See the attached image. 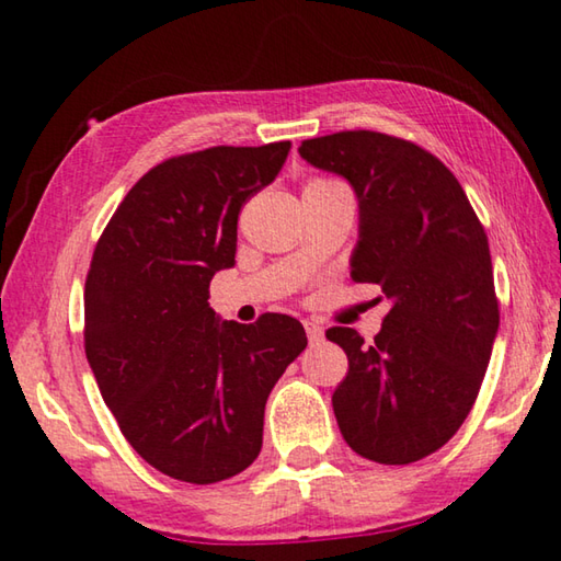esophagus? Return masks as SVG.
<instances>
[{
  "instance_id": "1",
  "label": "esophagus",
  "mask_w": 561,
  "mask_h": 561,
  "mask_svg": "<svg viewBox=\"0 0 561 561\" xmlns=\"http://www.w3.org/2000/svg\"><path fill=\"white\" fill-rule=\"evenodd\" d=\"M304 329H307V336H309V344H319L321 339H324V329L314 321H304Z\"/></svg>"
}]
</instances>
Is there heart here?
<instances>
[{
	"label": "heart",
	"instance_id": "obj_1",
	"mask_svg": "<svg viewBox=\"0 0 561 561\" xmlns=\"http://www.w3.org/2000/svg\"><path fill=\"white\" fill-rule=\"evenodd\" d=\"M331 185H341L339 180H329V178H311L304 187H331Z\"/></svg>",
	"mask_w": 561,
	"mask_h": 561
}]
</instances>
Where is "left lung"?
Instances as JSON below:
<instances>
[{"instance_id":"left-lung-1","label":"left lung","mask_w":561,"mask_h":561,"mask_svg":"<svg viewBox=\"0 0 561 561\" xmlns=\"http://www.w3.org/2000/svg\"><path fill=\"white\" fill-rule=\"evenodd\" d=\"M299 156L354 185L360 237L351 277L391 299L371 346L356 329L327 331L348 356L331 396L341 435L374 462L423 460L468 417L495 344L485 227L458 178L405 138L341 130L301 140Z\"/></svg>"}]
</instances>
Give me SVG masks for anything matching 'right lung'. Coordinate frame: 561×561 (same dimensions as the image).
Masks as SVG:
<instances>
[{"mask_svg": "<svg viewBox=\"0 0 561 561\" xmlns=\"http://www.w3.org/2000/svg\"><path fill=\"white\" fill-rule=\"evenodd\" d=\"M291 144L215 146L138 180L99 237L83 289V348L103 401L140 458L213 485L262 450L264 405L307 348L297 319L217 321L215 272L234 264L237 217Z\"/></svg>", "mask_w": 561, "mask_h": 561, "instance_id": "add662e5", "label": "right lung"}]
</instances>
